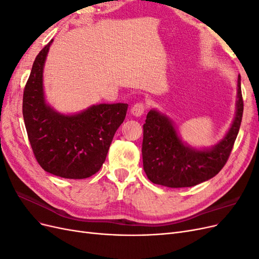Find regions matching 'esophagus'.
<instances>
[{
    "mask_svg": "<svg viewBox=\"0 0 259 259\" xmlns=\"http://www.w3.org/2000/svg\"><path fill=\"white\" fill-rule=\"evenodd\" d=\"M145 109H146V106H145L144 103H137L132 107L131 113L134 116H140V115L144 114Z\"/></svg>",
    "mask_w": 259,
    "mask_h": 259,
    "instance_id": "obj_1",
    "label": "esophagus"
}]
</instances>
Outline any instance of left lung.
<instances>
[{
  "mask_svg": "<svg viewBox=\"0 0 259 259\" xmlns=\"http://www.w3.org/2000/svg\"><path fill=\"white\" fill-rule=\"evenodd\" d=\"M236 115L225 137L210 148H193L179 137L169 117L152 109L144 124L143 163L147 177L169 188L192 187L213 178L224 167L242 121L241 76H238Z\"/></svg>",
  "mask_w": 259,
  "mask_h": 259,
  "instance_id": "8db88e82",
  "label": "left lung"
}]
</instances>
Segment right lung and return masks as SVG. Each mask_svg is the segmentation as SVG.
I'll list each match as a JSON object with an SVG mask.
<instances>
[{
  "label": "right lung",
  "instance_id": "1",
  "mask_svg": "<svg viewBox=\"0 0 259 259\" xmlns=\"http://www.w3.org/2000/svg\"><path fill=\"white\" fill-rule=\"evenodd\" d=\"M53 40L38 53L23 91L22 114L29 142L41 167L62 178L83 179L103 166L127 104L92 105L65 114L45 100L43 71Z\"/></svg>",
  "mask_w": 259,
  "mask_h": 259
}]
</instances>
